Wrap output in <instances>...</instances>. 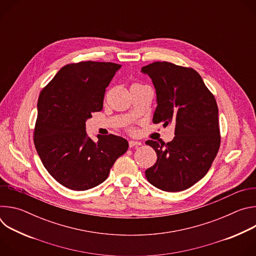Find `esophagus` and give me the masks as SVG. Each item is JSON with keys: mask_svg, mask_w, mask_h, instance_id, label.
I'll return each mask as SVG.
<instances>
[{"mask_svg": "<svg viewBox=\"0 0 256 256\" xmlns=\"http://www.w3.org/2000/svg\"><path fill=\"white\" fill-rule=\"evenodd\" d=\"M142 142H138V140H130L128 142V146L130 148H132V147H138V146H140Z\"/></svg>", "mask_w": 256, "mask_h": 256, "instance_id": "esophagus-1", "label": "esophagus"}]
</instances>
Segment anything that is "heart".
<instances>
[{"mask_svg": "<svg viewBox=\"0 0 256 256\" xmlns=\"http://www.w3.org/2000/svg\"><path fill=\"white\" fill-rule=\"evenodd\" d=\"M136 85H138V84H136Z\"/></svg>", "mask_w": 256, "mask_h": 256, "instance_id": "heart-1", "label": "heart"}]
</instances>
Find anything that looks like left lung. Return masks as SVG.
<instances>
[{
  "label": "left lung",
  "mask_w": 256,
  "mask_h": 256,
  "mask_svg": "<svg viewBox=\"0 0 256 256\" xmlns=\"http://www.w3.org/2000/svg\"><path fill=\"white\" fill-rule=\"evenodd\" d=\"M157 95L153 122L175 124L174 138L165 144L149 140L156 163L146 170L148 181L164 192L190 188L208 171L221 144L218 105L198 72L168 62L142 68Z\"/></svg>",
  "instance_id": "left-lung-1"
}]
</instances>
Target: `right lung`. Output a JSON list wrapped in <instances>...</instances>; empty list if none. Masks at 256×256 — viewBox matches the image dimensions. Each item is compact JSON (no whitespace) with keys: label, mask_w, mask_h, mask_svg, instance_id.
<instances>
[{"label":"right lung","mask_w":256,"mask_h":256,"mask_svg":"<svg viewBox=\"0 0 256 256\" xmlns=\"http://www.w3.org/2000/svg\"><path fill=\"white\" fill-rule=\"evenodd\" d=\"M120 66L91 60L66 64L40 94L34 144L46 169L66 188L99 186L128 148L126 138L114 134L92 140L85 124L102 110L105 88Z\"/></svg>","instance_id":"obj_1"}]
</instances>
